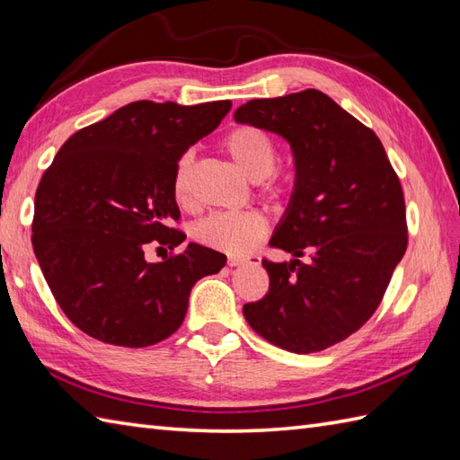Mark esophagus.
Listing matches in <instances>:
<instances>
[{
    "label": "esophagus",
    "mask_w": 460,
    "mask_h": 460,
    "mask_svg": "<svg viewBox=\"0 0 460 460\" xmlns=\"http://www.w3.org/2000/svg\"><path fill=\"white\" fill-rule=\"evenodd\" d=\"M249 261H251V257H235V255H231L227 259V265L229 267H239V265H243V262H249ZM255 261H257V257H255Z\"/></svg>",
    "instance_id": "obj_1"
}]
</instances>
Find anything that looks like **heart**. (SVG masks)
<instances>
[{
  "label": "heart",
  "instance_id": "1",
  "mask_svg": "<svg viewBox=\"0 0 460 460\" xmlns=\"http://www.w3.org/2000/svg\"><path fill=\"white\" fill-rule=\"evenodd\" d=\"M223 150L229 158L245 172L251 180L259 181L261 191L272 199L288 198L295 190V173L287 168H279V150L277 142L267 130L257 126L239 124L223 136ZM193 158L185 152L175 164L172 191L173 199L181 208L191 205L190 178H191ZM269 231L267 215L257 209L249 211H221L211 213L209 217L201 219L195 225L193 235L201 245L217 249L231 255H243L255 249L265 239Z\"/></svg>",
  "mask_w": 460,
  "mask_h": 460
}]
</instances>
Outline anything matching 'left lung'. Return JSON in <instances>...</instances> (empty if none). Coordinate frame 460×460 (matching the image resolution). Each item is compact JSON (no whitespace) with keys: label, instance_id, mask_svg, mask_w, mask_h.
I'll return each mask as SVG.
<instances>
[{"label":"left lung","instance_id":"obj_1","mask_svg":"<svg viewBox=\"0 0 460 460\" xmlns=\"http://www.w3.org/2000/svg\"><path fill=\"white\" fill-rule=\"evenodd\" d=\"M235 120L280 134L296 162L290 205L269 243L296 259H262L269 292L243 314L270 344L322 351L366 324L405 255L402 181L376 132L316 89L249 101Z\"/></svg>","mask_w":460,"mask_h":460}]
</instances>
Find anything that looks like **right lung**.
Returning a JSON list of instances; mask_svg holds the SVG:
<instances>
[{
  "instance_id": "right-lung-1",
  "label": "right lung",
  "mask_w": 460,
  "mask_h": 460,
  "mask_svg": "<svg viewBox=\"0 0 460 460\" xmlns=\"http://www.w3.org/2000/svg\"><path fill=\"white\" fill-rule=\"evenodd\" d=\"M231 101H138L84 126L57 152L35 193L33 251L57 305L94 340L146 348L172 336L190 292L227 257L190 243L148 262L152 243H183L172 181L181 154L217 128Z\"/></svg>"
}]
</instances>
